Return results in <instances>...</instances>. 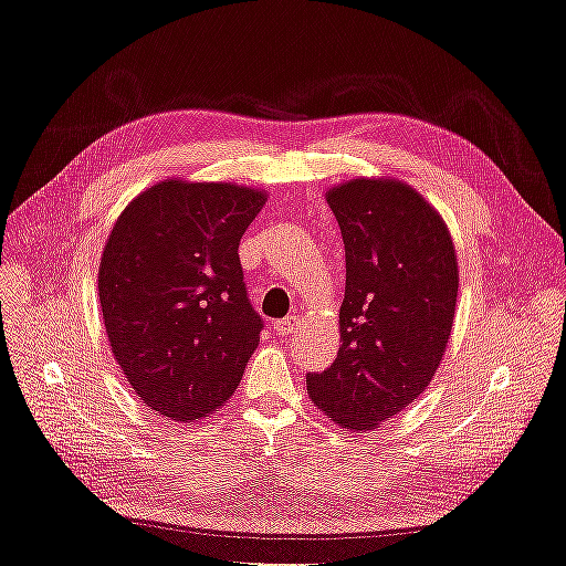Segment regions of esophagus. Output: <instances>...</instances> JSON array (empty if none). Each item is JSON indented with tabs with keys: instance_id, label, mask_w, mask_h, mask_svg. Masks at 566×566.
Wrapping results in <instances>:
<instances>
[{
	"instance_id": "34e87169",
	"label": "esophagus",
	"mask_w": 566,
	"mask_h": 566,
	"mask_svg": "<svg viewBox=\"0 0 566 566\" xmlns=\"http://www.w3.org/2000/svg\"><path fill=\"white\" fill-rule=\"evenodd\" d=\"M297 323H300V316L290 314V316H285V318H281V321L273 323V333H276L279 337H287L290 333H295V331H297Z\"/></svg>"
}]
</instances>
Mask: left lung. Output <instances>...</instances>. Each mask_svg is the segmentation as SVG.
I'll return each mask as SVG.
<instances>
[{
	"label": "left lung",
	"mask_w": 566,
	"mask_h": 566,
	"mask_svg": "<svg viewBox=\"0 0 566 566\" xmlns=\"http://www.w3.org/2000/svg\"><path fill=\"white\" fill-rule=\"evenodd\" d=\"M345 243L339 352L306 375L314 406L368 432L432 382L455 316L458 260L447 221L413 186L358 177L325 191Z\"/></svg>",
	"instance_id": "8db88e82"
}]
</instances>
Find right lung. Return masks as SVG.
Returning a JSON list of instances; mask_svg holds the SVG:
<instances>
[{"label": "right lung", "instance_id": "add662e5", "mask_svg": "<svg viewBox=\"0 0 566 566\" xmlns=\"http://www.w3.org/2000/svg\"><path fill=\"white\" fill-rule=\"evenodd\" d=\"M266 198L169 177L113 224L98 264L108 345L136 397L167 420L196 422L224 406L260 345L238 243Z\"/></svg>", "mask_w": 566, "mask_h": 566}]
</instances>
